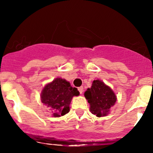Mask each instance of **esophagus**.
<instances>
[{
  "instance_id": "obj_1",
  "label": "esophagus",
  "mask_w": 153,
  "mask_h": 153,
  "mask_svg": "<svg viewBox=\"0 0 153 153\" xmlns=\"http://www.w3.org/2000/svg\"><path fill=\"white\" fill-rule=\"evenodd\" d=\"M78 91H79L80 93L82 94V92H83V89H84V87H83V86H80V87H78Z\"/></svg>"
}]
</instances>
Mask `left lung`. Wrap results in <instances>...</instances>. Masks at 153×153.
<instances>
[{
    "mask_svg": "<svg viewBox=\"0 0 153 153\" xmlns=\"http://www.w3.org/2000/svg\"><path fill=\"white\" fill-rule=\"evenodd\" d=\"M84 96L90 105V112L97 117L107 115L117 101L112 89L100 80L93 81L91 88L84 92Z\"/></svg>",
    "mask_w": 153,
    "mask_h": 153,
    "instance_id": "left-lung-1",
    "label": "left lung"
}]
</instances>
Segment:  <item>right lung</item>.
Listing matches in <instances>:
<instances>
[{
  "label": "right lung",
  "mask_w": 153,
  "mask_h": 153,
  "mask_svg": "<svg viewBox=\"0 0 153 153\" xmlns=\"http://www.w3.org/2000/svg\"><path fill=\"white\" fill-rule=\"evenodd\" d=\"M79 95L77 88L72 87L65 79L57 78L44 87L41 94V102L50 107L52 116L61 117L69 112V104L73 96Z\"/></svg>",
  "instance_id": "1"
}]
</instances>
